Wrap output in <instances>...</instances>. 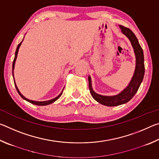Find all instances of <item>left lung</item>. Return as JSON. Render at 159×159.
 I'll return each mask as SVG.
<instances>
[{
	"instance_id": "1",
	"label": "left lung",
	"mask_w": 159,
	"mask_h": 159,
	"mask_svg": "<svg viewBox=\"0 0 159 159\" xmlns=\"http://www.w3.org/2000/svg\"><path fill=\"white\" fill-rule=\"evenodd\" d=\"M122 33L128 38L134 49V52L136 57V66L133 76L132 78L130 83L124 90L121 91L118 95L114 96H104L100 95L94 92L92 88V81L90 76H88V85L91 95L97 102L103 105L108 107L118 106L125 104L133 98L135 93L138 92L141 83L143 80L144 75V53L142 48L139 43V41L135 35L130 29L120 25Z\"/></svg>"
}]
</instances>
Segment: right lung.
Here are the masks:
<instances>
[{"mask_svg":"<svg viewBox=\"0 0 159 159\" xmlns=\"http://www.w3.org/2000/svg\"><path fill=\"white\" fill-rule=\"evenodd\" d=\"M22 41H21L20 44H19L17 45V49H16V52H15V58H14V60H13V62H12V76L14 77V69H15V61H16V59H17V53H18V51H19V48H20V45L21 44V43H22ZM14 79V78H13ZM14 83H15V88H16V90H17V93H19V95H20L21 98H22L24 99H25L26 101H27L29 102H30V103L33 104H35V105H39V106H45V105H48V104H50L53 103L54 102H55L56 100H57V99H59L60 98V96L61 95V94H62V92L63 90L61 91V93L57 97H56L55 98H54L52 99H50V100H48V101H43V102H36V101H33V100H30V99H29L27 98H26L25 96H23L22 95H21V93L20 92V90H19L18 88L17 87V85H16V83H15V79H14Z\"/></svg>","mask_w":159,"mask_h":159,"instance_id":"1","label":"right lung"}]
</instances>
